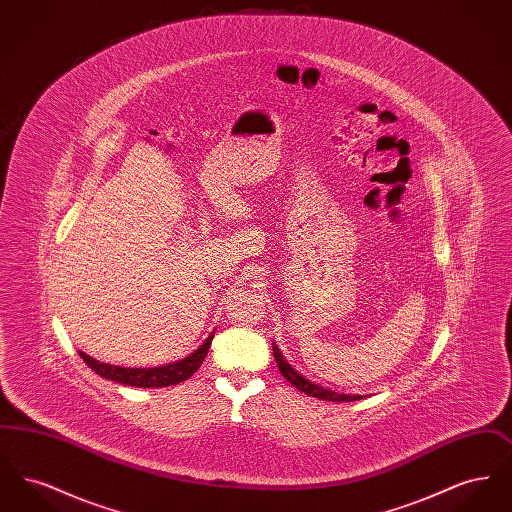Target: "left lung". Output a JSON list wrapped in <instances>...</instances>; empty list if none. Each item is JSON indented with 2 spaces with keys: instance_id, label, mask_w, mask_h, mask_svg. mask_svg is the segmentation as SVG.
<instances>
[{
  "instance_id": "8db88e82",
  "label": "left lung",
  "mask_w": 512,
  "mask_h": 512,
  "mask_svg": "<svg viewBox=\"0 0 512 512\" xmlns=\"http://www.w3.org/2000/svg\"><path fill=\"white\" fill-rule=\"evenodd\" d=\"M272 353H274L276 365H278V370L282 372V376L292 384L293 388H297V390L303 391V393H307V395H311V397H317V399H322V401H334V403H336V401H338V403H343V401H359V399L365 397V395H355V393H341V391L330 390V388H324V386H320L317 382L309 380L307 376H303L301 372H297V370L286 361V357L282 355V351H280V347L276 345V341H272Z\"/></svg>"
}]
</instances>
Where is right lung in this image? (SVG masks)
Returning <instances> with one entry per match:
<instances>
[{
    "label": "right lung",
    "instance_id": "1",
    "mask_svg": "<svg viewBox=\"0 0 512 512\" xmlns=\"http://www.w3.org/2000/svg\"><path fill=\"white\" fill-rule=\"evenodd\" d=\"M213 336H215V332L203 341L192 355L169 363V365L151 366V368H126V366L101 363V361L92 359L90 355H86L84 351H78V355L84 359L86 365L105 380H113L117 384L132 386V388H167V386H176V384L188 380L194 374L195 370L205 361Z\"/></svg>",
    "mask_w": 512,
    "mask_h": 512
}]
</instances>
